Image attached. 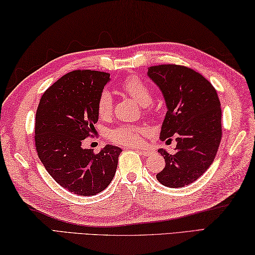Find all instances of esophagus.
Listing matches in <instances>:
<instances>
[{
	"label": "esophagus",
	"instance_id": "obj_1",
	"mask_svg": "<svg viewBox=\"0 0 255 255\" xmlns=\"http://www.w3.org/2000/svg\"><path fill=\"white\" fill-rule=\"evenodd\" d=\"M135 150L137 151V153L143 155V157H148V155L152 153V151H151V150H142V149H135Z\"/></svg>",
	"mask_w": 255,
	"mask_h": 255
}]
</instances>
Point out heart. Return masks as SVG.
<instances>
[{
    "instance_id": "1",
    "label": "heart",
    "mask_w": 255,
    "mask_h": 255,
    "mask_svg": "<svg viewBox=\"0 0 255 255\" xmlns=\"http://www.w3.org/2000/svg\"><path fill=\"white\" fill-rule=\"evenodd\" d=\"M121 89L131 96L133 100L144 105L148 111V104L152 101V93L149 85L143 79L137 76H130L125 78L121 84ZM97 113L102 119H107L113 110V100L109 92H103L97 100L96 104ZM145 133L143 127H134V125L122 124L118 128H112L109 132V137L112 142L123 145H137L142 142V135Z\"/></svg>"
}]
</instances>
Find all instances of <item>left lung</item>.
<instances>
[{"label":"left lung","instance_id":"left-lung-1","mask_svg":"<svg viewBox=\"0 0 255 255\" xmlns=\"http://www.w3.org/2000/svg\"><path fill=\"white\" fill-rule=\"evenodd\" d=\"M149 77L158 85L167 104L160 139L176 136L173 153L158 150L166 166L157 175L160 184L180 188L193 184L216 157L222 140V109L216 89L197 71L180 65L150 67Z\"/></svg>","mask_w":255,"mask_h":255}]
</instances>
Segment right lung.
Returning <instances> with one entry per match:
<instances>
[{
    "mask_svg": "<svg viewBox=\"0 0 255 255\" xmlns=\"http://www.w3.org/2000/svg\"><path fill=\"white\" fill-rule=\"evenodd\" d=\"M109 80L104 71H70L43 93L35 113L39 159L57 184L80 196H94L111 184L122 152L111 144L98 153L82 148L95 130L97 100Z\"/></svg>",
    "mask_w": 255,
    "mask_h": 255,
    "instance_id": "1",
    "label": "right lung"
}]
</instances>
